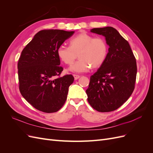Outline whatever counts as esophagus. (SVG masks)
I'll use <instances>...</instances> for the list:
<instances>
[{"label": "esophagus", "mask_w": 153, "mask_h": 153, "mask_svg": "<svg viewBox=\"0 0 153 153\" xmlns=\"http://www.w3.org/2000/svg\"><path fill=\"white\" fill-rule=\"evenodd\" d=\"M73 75L74 78H75V80H77V79H78V78H79L80 77V75H76V74H73Z\"/></svg>", "instance_id": "obj_1"}]
</instances>
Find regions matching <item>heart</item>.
<instances>
[{
	"mask_svg": "<svg viewBox=\"0 0 153 153\" xmlns=\"http://www.w3.org/2000/svg\"><path fill=\"white\" fill-rule=\"evenodd\" d=\"M69 47L59 46L57 55L67 65H71L78 56L80 59L70 67L73 72L88 71L92 67L97 68L105 62L108 52V45L101 36L82 32L69 41Z\"/></svg>",
	"mask_w": 153,
	"mask_h": 153,
	"instance_id": "b5f03b06",
	"label": "heart"
}]
</instances>
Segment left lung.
Returning <instances> with one entry per match:
<instances>
[{
  "label": "left lung",
  "mask_w": 153,
  "mask_h": 153,
  "mask_svg": "<svg viewBox=\"0 0 153 153\" xmlns=\"http://www.w3.org/2000/svg\"><path fill=\"white\" fill-rule=\"evenodd\" d=\"M91 31L104 36L109 48L105 62L90 78L87 101L98 112H112L126 102L135 89L136 59L128 41L113 27Z\"/></svg>",
  "instance_id": "1"
}]
</instances>
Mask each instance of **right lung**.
<instances>
[{
  "label": "right lung",
  "instance_id": "1",
  "mask_svg": "<svg viewBox=\"0 0 153 153\" xmlns=\"http://www.w3.org/2000/svg\"><path fill=\"white\" fill-rule=\"evenodd\" d=\"M74 32L40 30L22 50L18 60L20 93L34 108L43 112H56L66 102L74 77L61 76L63 68L60 66L57 48Z\"/></svg>",
  "mask_w": 153,
  "mask_h": 153
}]
</instances>
